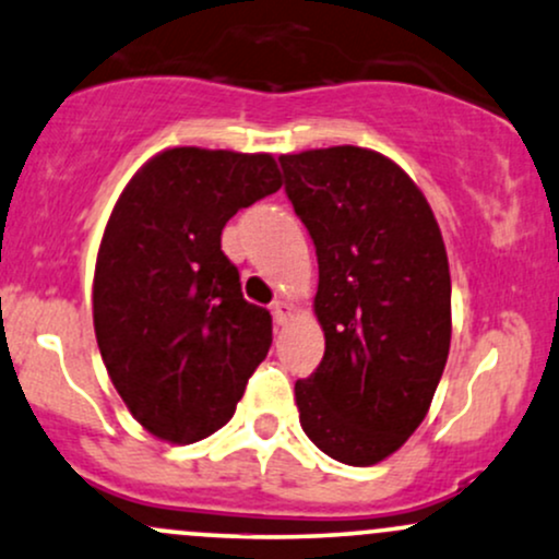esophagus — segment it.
I'll return each instance as SVG.
<instances>
[{
	"instance_id": "obj_1",
	"label": "esophagus",
	"mask_w": 559,
	"mask_h": 559,
	"mask_svg": "<svg viewBox=\"0 0 559 559\" xmlns=\"http://www.w3.org/2000/svg\"><path fill=\"white\" fill-rule=\"evenodd\" d=\"M273 316H275V320H278V323H286V320L292 318V305H288V301H275Z\"/></svg>"
}]
</instances>
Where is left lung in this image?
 Masks as SVG:
<instances>
[{"label": "left lung", "mask_w": 559, "mask_h": 559, "mask_svg": "<svg viewBox=\"0 0 559 559\" xmlns=\"http://www.w3.org/2000/svg\"><path fill=\"white\" fill-rule=\"evenodd\" d=\"M318 254L325 355L294 386L320 452L376 465L431 407L452 338V281L426 197L389 157L331 146L278 157Z\"/></svg>", "instance_id": "obj_1"}]
</instances>
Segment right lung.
<instances>
[{
	"label": "right lung",
	"instance_id": "right-lung-1",
	"mask_svg": "<svg viewBox=\"0 0 559 559\" xmlns=\"http://www.w3.org/2000/svg\"><path fill=\"white\" fill-rule=\"evenodd\" d=\"M281 189L271 155L176 146L141 168L115 204L94 271V331L131 415L191 444L234 418L273 342L221 249L226 223Z\"/></svg>",
	"mask_w": 559,
	"mask_h": 559
}]
</instances>
